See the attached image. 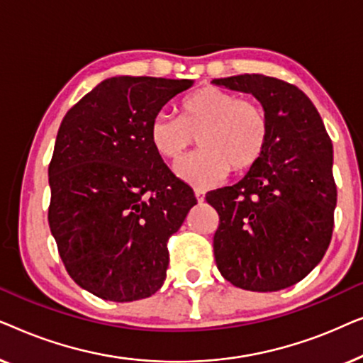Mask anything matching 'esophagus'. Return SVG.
Returning <instances> with one entry per match:
<instances>
[{
	"label": "esophagus",
	"mask_w": 363,
	"mask_h": 363,
	"mask_svg": "<svg viewBox=\"0 0 363 363\" xmlns=\"http://www.w3.org/2000/svg\"><path fill=\"white\" fill-rule=\"evenodd\" d=\"M195 196H196L198 203L205 201V191H203V190H198V188H196V190H195Z\"/></svg>",
	"instance_id": "esophagus-1"
}]
</instances>
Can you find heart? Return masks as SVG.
<instances>
[{
	"label": "heart",
	"instance_id": "heart-1",
	"mask_svg": "<svg viewBox=\"0 0 363 363\" xmlns=\"http://www.w3.org/2000/svg\"><path fill=\"white\" fill-rule=\"evenodd\" d=\"M201 150L175 165L188 185L210 188L230 170L241 175L259 162L269 138V121L259 104L242 101L218 87H203L182 102V116L157 112L148 125V140L165 160L177 162L193 140Z\"/></svg>",
	"mask_w": 363,
	"mask_h": 363
}]
</instances>
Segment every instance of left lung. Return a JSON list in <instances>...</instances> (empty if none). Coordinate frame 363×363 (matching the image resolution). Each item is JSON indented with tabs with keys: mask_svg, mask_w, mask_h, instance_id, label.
Segmentation results:
<instances>
[{
	"mask_svg": "<svg viewBox=\"0 0 363 363\" xmlns=\"http://www.w3.org/2000/svg\"><path fill=\"white\" fill-rule=\"evenodd\" d=\"M255 96L269 121L259 162L233 186L210 191L220 215L216 266L233 286L274 292L304 279L324 257L334 228V148L301 89L262 74L213 79Z\"/></svg>",
	"mask_w": 363,
	"mask_h": 363,
	"instance_id": "8db88e82",
	"label": "left lung"
}]
</instances>
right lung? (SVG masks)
<instances>
[{"instance_id":"1","label":"right lung","mask_w":363,"mask_h":363,"mask_svg":"<svg viewBox=\"0 0 363 363\" xmlns=\"http://www.w3.org/2000/svg\"><path fill=\"white\" fill-rule=\"evenodd\" d=\"M191 86L108 77L62 118L49 163V228L69 276L101 299H145L165 281L167 241L196 198L153 150L148 125Z\"/></svg>"}]
</instances>
